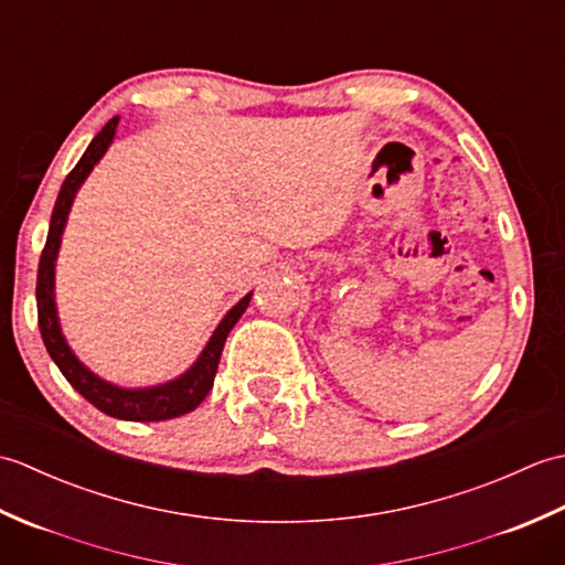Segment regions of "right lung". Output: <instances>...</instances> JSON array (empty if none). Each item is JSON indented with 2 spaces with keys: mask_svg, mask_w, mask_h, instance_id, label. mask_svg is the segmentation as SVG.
<instances>
[{
  "mask_svg": "<svg viewBox=\"0 0 565 565\" xmlns=\"http://www.w3.org/2000/svg\"><path fill=\"white\" fill-rule=\"evenodd\" d=\"M116 126H118V116L111 118V121L106 124L97 136H94L87 152L82 154V160L75 164V170L67 174L63 189H60L57 194L55 209L51 215V227H47V239L39 262V281H35L39 328H41V338L47 354H51L57 369L63 371V376L70 381V386L75 388L82 398H87L94 407H99L102 413L118 419H130V423H158V419H172L184 413H191L194 407L201 405L203 398H206L209 391L213 388L215 369H218L227 332L233 330L239 316L245 313L252 294H247L243 301L233 306L231 313L221 320V326L215 328L213 338L209 340L206 350H203L201 356L196 359V364L191 366L184 376H179L170 383H162V386L138 388V391L118 388L114 383H106L99 376H94L87 366L77 362V356L72 354L57 326V310H55V296H53L55 257H57L60 237H63L65 223H67L72 199H75L77 189L92 172V167L102 160L106 148L111 146Z\"/></svg>",
  "mask_w": 565,
  "mask_h": 565,
  "instance_id": "1",
  "label": "right lung"
}]
</instances>
